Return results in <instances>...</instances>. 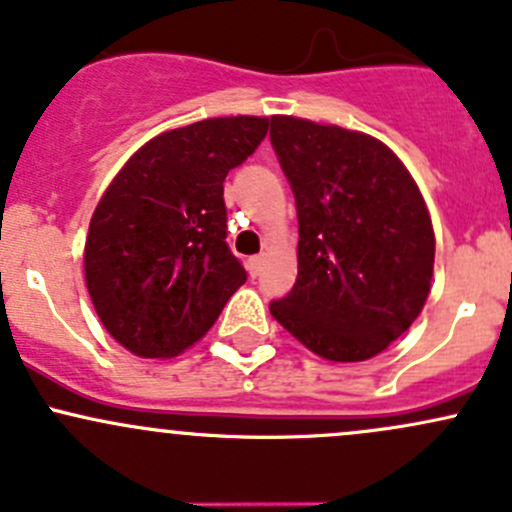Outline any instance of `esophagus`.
<instances>
[{"instance_id": "esophagus-1", "label": "esophagus", "mask_w": 512, "mask_h": 512, "mask_svg": "<svg viewBox=\"0 0 512 512\" xmlns=\"http://www.w3.org/2000/svg\"><path fill=\"white\" fill-rule=\"evenodd\" d=\"M246 268H249L251 278H256L258 273H261V268H263V256H251L249 263H246Z\"/></svg>"}]
</instances>
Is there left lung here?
Here are the masks:
<instances>
[{
  "mask_svg": "<svg viewBox=\"0 0 512 512\" xmlns=\"http://www.w3.org/2000/svg\"><path fill=\"white\" fill-rule=\"evenodd\" d=\"M298 209V278L271 315L310 352L362 362L419 318L434 276V226L404 162L357 130L271 115Z\"/></svg>",
  "mask_w": 512,
  "mask_h": 512,
  "instance_id": "obj_1",
  "label": "left lung"
}]
</instances>
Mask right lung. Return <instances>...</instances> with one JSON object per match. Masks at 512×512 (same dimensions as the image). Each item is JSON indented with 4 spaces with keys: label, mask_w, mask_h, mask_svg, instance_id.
<instances>
[{
    "label": "right lung",
    "mask_w": 512,
    "mask_h": 512,
    "mask_svg": "<svg viewBox=\"0 0 512 512\" xmlns=\"http://www.w3.org/2000/svg\"><path fill=\"white\" fill-rule=\"evenodd\" d=\"M268 133L231 115L167 130L130 157L88 226L83 271L100 323L138 357L202 340L246 281L226 246L224 179Z\"/></svg>",
    "instance_id": "1"
}]
</instances>
